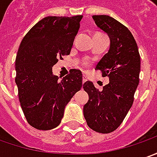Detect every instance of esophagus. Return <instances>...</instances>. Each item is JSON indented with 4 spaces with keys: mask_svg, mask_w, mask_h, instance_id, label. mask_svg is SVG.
<instances>
[{
    "mask_svg": "<svg viewBox=\"0 0 157 157\" xmlns=\"http://www.w3.org/2000/svg\"><path fill=\"white\" fill-rule=\"evenodd\" d=\"M86 81H87V76H86V75H84L83 77H82V82H83V83H84V82H85Z\"/></svg>",
    "mask_w": 157,
    "mask_h": 157,
    "instance_id": "1",
    "label": "esophagus"
}]
</instances>
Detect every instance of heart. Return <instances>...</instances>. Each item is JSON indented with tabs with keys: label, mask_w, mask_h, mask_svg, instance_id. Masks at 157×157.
<instances>
[{
	"label": "heart",
	"mask_w": 157,
	"mask_h": 157,
	"mask_svg": "<svg viewBox=\"0 0 157 157\" xmlns=\"http://www.w3.org/2000/svg\"><path fill=\"white\" fill-rule=\"evenodd\" d=\"M84 64H85V65H88V64H89V62H84Z\"/></svg>",
	"instance_id": "obj_1"
}]
</instances>
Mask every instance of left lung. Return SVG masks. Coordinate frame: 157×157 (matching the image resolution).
<instances>
[{
    "label": "left lung",
    "mask_w": 157,
    "mask_h": 157,
    "mask_svg": "<svg viewBox=\"0 0 157 157\" xmlns=\"http://www.w3.org/2000/svg\"><path fill=\"white\" fill-rule=\"evenodd\" d=\"M92 17L110 39L109 52L95 67L103 77H109V82L101 91L90 81L83 84L89 95L83 115L91 129L108 134L121 125L132 106L139 84L141 59L137 44L128 28L109 15Z\"/></svg>",
    "instance_id": "1"
}]
</instances>
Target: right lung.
I'll list each match as a JSON object with an SVG mask.
<instances>
[{"instance_id": "1", "label": "right lung", "mask_w": 157, "mask_h": 157, "mask_svg": "<svg viewBox=\"0 0 157 157\" xmlns=\"http://www.w3.org/2000/svg\"><path fill=\"white\" fill-rule=\"evenodd\" d=\"M82 15L47 16L26 34L15 59V83L23 114L40 130L56 128L65 107L82 89V74L70 69L62 80L53 75L58 59L68 56Z\"/></svg>"}]
</instances>
